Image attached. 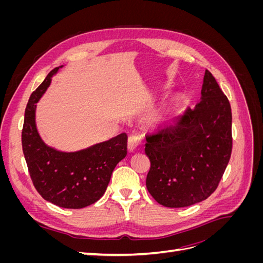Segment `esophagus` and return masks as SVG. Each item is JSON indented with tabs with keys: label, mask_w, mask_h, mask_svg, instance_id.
<instances>
[{
	"label": "esophagus",
	"mask_w": 263,
	"mask_h": 263,
	"mask_svg": "<svg viewBox=\"0 0 263 263\" xmlns=\"http://www.w3.org/2000/svg\"><path fill=\"white\" fill-rule=\"evenodd\" d=\"M141 145V138L136 135H130L128 137V142H127V148L129 151H135L139 148Z\"/></svg>",
	"instance_id": "1"
}]
</instances>
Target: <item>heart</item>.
I'll return each instance as SVG.
<instances>
[{
  "instance_id": "heart-1",
  "label": "heart",
  "mask_w": 263,
  "mask_h": 263,
  "mask_svg": "<svg viewBox=\"0 0 263 263\" xmlns=\"http://www.w3.org/2000/svg\"><path fill=\"white\" fill-rule=\"evenodd\" d=\"M163 119H164L163 112H158L154 115L153 118H151V122H153V124H155V125H159L163 122Z\"/></svg>"
}]
</instances>
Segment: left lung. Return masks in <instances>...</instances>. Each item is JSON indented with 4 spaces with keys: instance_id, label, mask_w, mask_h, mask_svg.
<instances>
[{
    "instance_id": "obj_1",
    "label": "left lung",
    "mask_w": 263,
    "mask_h": 263,
    "mask_svg": "<svg viewBox=\"0 0 263 263\" xmlns=\"http://www.w3.org/2000/svg\"><path fill=\"white\" fill-rule=\"evenodd\" d=\"M146 139V185L159 204L186 208L216 190L232 155V108L209 70L195 107Z\"/></svg>"
}]
</instances>
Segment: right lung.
Masks as SVG:
<instances>
[{"instance_id":"right-lung-1","label":"right lung","mask_w":263,"mask_h":263,"mask_svg":"<svg viewBox=\"0 0 263 263\" xmlns=\"http://www.w3.org/2000/svg\"><path fill=\"white\" fill-rule=\"evenodd\" d=\"M62 67L50 71L30 95L22 132L23 153L31 181L46 201L65 209H82L105 193L116 164L127 155V135L122 133L76 151L46 144L36 125L37 103Z\"/></svg>"}]
</instances>
